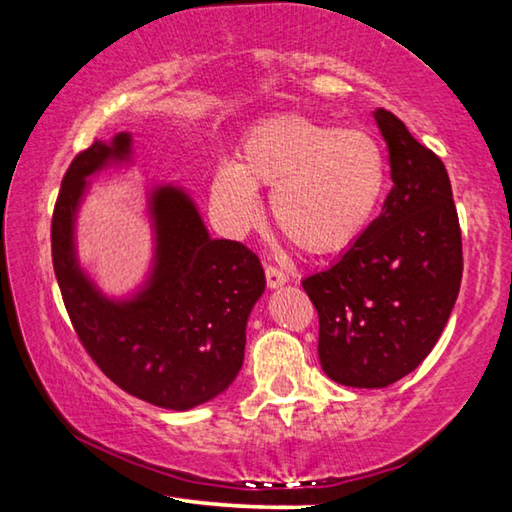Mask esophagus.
<instances>
[{
  "label": "esophagus",
  "instance_id": "esophagus-1",
  "mask_svg": "<svg viewBox=\"0 0 512 512\" xmlns=\"http://www.w3.org/2000/svg\"><path fill=\"white\" fill-rule=\"evenodd\" d=\"M289 282V275H284L282 271H277L273 266H266V284L268 289H280Z\"/></svg>",
  "mask_w": 512,
  "mask_h": 512
}]
</instances>
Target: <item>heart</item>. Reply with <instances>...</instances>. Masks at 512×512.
Returning <instances> with one entry per match:
<instances>
[{
	"instance_id": "obj_1",
	"label": "heart",
	"mask_w": 512,
	"mask_h": 512,
	"mask_svg": "<svg viewBox=\"0 0 512 512\" xmlns=\"http://www.w3.org/2000/svg\"><path fill=\"white\" fill-rule=\"evenodd\" d=\"M257 189H273L271 212L284 235L314 255L350 248L386 189L379 144L357 128L284 115L259 121L214 171L210 196L221 228L244 237L262 219Z\"/></svg>"
}]
</instances>
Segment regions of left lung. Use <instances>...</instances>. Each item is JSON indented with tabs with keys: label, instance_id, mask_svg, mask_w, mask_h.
Masks as SVG:
<instances>
[{
	"label": "left lung",
	"instance_id": "8db88e82",
	"mask_svg": "<svg viewBox=\"0 0 512 512\" xmlns=\"http://www.w3.org/2000/svg\"><path fill=\"white\" fill-rule=\"evenodd\" d=\"M393 189L381 214L325 271L302 280L318 311V357L343 386L384 388L413 372L456 305L463 246L445 164L393 112L372 110Z\"/></svg>",
	"mask_w": 512,
	"mask_h": 512
}]
</instances>
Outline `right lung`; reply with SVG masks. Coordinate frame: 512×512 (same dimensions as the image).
<instances>
[{
  "instance_id": "right-lung-1",
  "label": "right lung",
  "mask_w": 512,
  "mask_h": 512,
  "mask_svg": "<svg viewBox=\"0 0 512 512\" xmlns=\"http://www.w3.org/2000/svg\"><path fill=\"white\" fill-rule=\"evenodd\" d=\"M131 167L133 133L97 140L69 164L51 221L56 280L85 350L119 388L189 411L221 395L244 366L264 268L246 246L210 237L187 187L144 180L149 268L131 291H103L79 255L81 205L92 178Z\"/></svg>"
}]
</instances>
